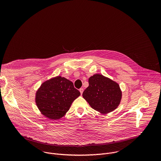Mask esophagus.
Returning <instances> with one entry per match:
<instances>
[{
	"label": "esophagus",
	"mask_w": 161,
	"mask_h": 161,
	"mask_svg": "<svg viewBox=\"0 0 161 161\" xmlns=\"http://www.w3.org/2000/svg\"><path fill=\"white\" fill-rule=\"evenodd\" d=\"M79 91H80V94H81V95L83 94V88H80V90H79Z\"/></svg>",
	"instance_id": "obj_1"
}]
</instances>
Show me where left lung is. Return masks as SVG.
<instances>
[{"instance_id": "left-lung-1", "label": "left lung", "mask_w": 161, "mask_h": 161, "mask_svg": "<svg viewBox=\"0 0 161 161\" xmlns=\"http://www.w3.org/2000/svg\"><path fill=\"white\" fill-rule=\"evenodd\" d=\"M88 83L82 96L92 108L103 114L117 108L122 93L117 82L102 75L96 74L89 78Z\"/></svg>"}]
</instances>
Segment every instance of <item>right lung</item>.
<instances>
[{
	"label": "right lung",
	"mask_w": 161,
	"mask_h": 161,
	"mask_svg": "<svg viewBox=\"0 0 161 161\" xmlns=\"http://www.w3.org/2000/svg\"><path fill=\"white\" fill-rule=\"evenodd\" d=\"M80 96L72 81L58 76L41 84L36 93L35 101L45 117L57 120L65 115Z\"/></svg>",
	"instance_id": "obj_1"
}]
</instances>
